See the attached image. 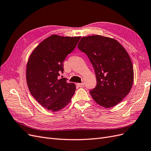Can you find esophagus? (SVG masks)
I'll return each mask as SVG.
<instances>
[{
    "label": "esophagus",
    "instance_id": "esophagus-1",
    "mask_svg": "<svg viewBox=\"0 0 151 151\" xmlns=\"http://www.w3.org/2000/svg\"><path fill=\"white\" fill-rule=\"evenodd\" d=\"M77 85L79 87H83L84 86V83H77Z\"/></svg>",
    "mask_w": 151,
    "mask_h": 151
}]
</instances>
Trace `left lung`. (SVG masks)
I'll return each mask as SVG.
<instances>
[{
  "mask_svg": "<svg viewBox=\"0 0 151 151\" xmlns=\"http://www.w3.org/2000/svg\"><path fill=\"white\" fill-rule=\"evenodd\" d=\"M89 57L97 84L89 91L94 101L109 108L130 93L134 73L129 53L116 40L101 35L84 36L77 45Z\"/></svg>",
  "mask_w": 151,
  "mask_h": 151,
  "instance_id": "1",
  "label": "left lung"
}]
</instances>
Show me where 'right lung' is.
Masks as SVG:
<instances>
[{
	"instance_id": "obj_1",
	"label": "right lung",
	"mask_w": 151,
	"mask_h": 151,
	"mask_svg": "<svg viewBox=\"0 0 151 151\" xmlns=\"http://www.w3.org/2000/svg\"><path fill=\"white\" fill-rule=\"evenodd\" d=\"M81 38L52 35L30 54L26 64L27 84L33 98L48 110L57 112L64 108L75 93V84L58 76L64 70L63 62Z\"/></svg>"
}]
</instances>
